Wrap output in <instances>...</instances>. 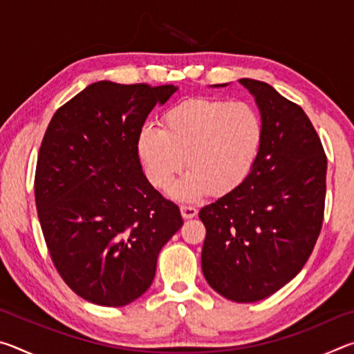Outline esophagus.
<instances>
[{"mask_svg": "<svg viewBox=\"0 0 354 354\" xmlns=\"http://www.w3.org/2000/svg\"><path fill=\"white\" fill-rule=\"evenodd\" d=\"M196 207L195 206H190V205H183L181 206V214H183V217L185 218V220H189V218H194L195 215H196Z\"/></svg>", "mask_w": 354, "mask_h": 354, "instance_id": "1", "label": "esophagus"}]
</instances>
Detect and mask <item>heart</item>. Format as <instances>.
I'll return each instance as SVG.
<instances>
[{"label":"heart","mask_w":354,"mask_h":354,"mask_svg":"<svg viewBox=\"0 0 354 354\" xmlns=\"http://www.w3.org/2000/svg\"><path fill=\"white\" fill-rule=\"evenodd\" d=\"M160 127H143L137 149L149 183L160 190L170 187L185 158L187 175L171 190L181 200L237 189L256 165L263 140L259 112L243 101H179L164 112Z\"/></svg>","instance_id":"obj_1"}]
</instances>
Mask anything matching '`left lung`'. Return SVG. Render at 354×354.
I'll return each instance as SVG.
<instances>
[{"label": "left lung", "mask_w": 354, "mask_h": 354, "mask_svg": "<svg viewBox=\"0 0 354 354\" xmlns=\"http://www.w3.org/2000/svg\"><path fill=\"white\" fill-rule=\"evenodd\" d=\"M239 82L259 107L263 140L248 178L198 214L206 226L201 268L221 297L253 303L295 278L313 253L325 211L326 156L301 107L267 82Z\"/></svg>", "instance_id": "1"}]
</instances>
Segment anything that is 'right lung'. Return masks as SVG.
Here are the masks:
<instances>
[{"mask_svg": "<svg viewBox=\"0 0 354 354\" xmlns=\"http://www.w3.org/2000/svg\"><path fill=\"white\" fill-rule=\"evenodd\" d=\"M178 87L93 82L53 115L35 169V206L53 263L71 290L120 308L148 290L179 207L143 175L137 137Z\"/></svg>", "mask_w": 354, "mask_h": 354, "instance_id": "obj_1", "label": "right lung"}]
</instances>
